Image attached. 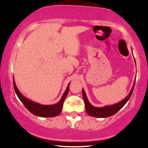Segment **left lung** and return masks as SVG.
<instances>
[{
    "instance_id": "1",
    "label": "left lung",
    "mask_w": 148,
    "mask_h": 148,
    "mask_svg": "<svg viewBox=\"0 0 148 148\" xmlns=\"http://www.w3.org/2000/svg\"><path fill=\"white\" fill-rule=\"evenodd\" d=\"M136 64V63H135ZM135 82L133 84V88L131 89V92L128 94L126 98L124 100H123L121 102H119L116 104L109 105V106H106L104 107H96L92 106L89 102L88 98H87L86 92L84 89L82 90V94H83V98H84V100L85 102V106H86V111L87 114L90 115V116L98 117V118H106V117H109L110 116H112L116 114L118 111L123 108L125 106V104L128 102L129 98H131V94H132L133 89H134Z\"/></svg>"
}]
</instances>
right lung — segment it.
<instances>
[{
  "mask_svg": "<svg viewBox=\"0 0 148 148\" xmlns=\"http://www.w3.org/2000/svg\"><path fill=\"white\" fill-rule=\"evenodd\" d=\"M69 84H69L66 90L64 91L63 94H62V98L59 102L52 105H43L39 104L38 102H34L31 100H29V99L25 98L23 95H22L21 93L18 90L13 79L14 89H15V93L18 98L30 112L36 115V116L40 117H54L58 116L61 112L64 101L65 100L66 96H67L69 90Z\"/></svg>",
  "mask_w": 148,
  "mask_h": 148,
  "instance_id": "1",
  "label": "right lung"
}]
</instances>
